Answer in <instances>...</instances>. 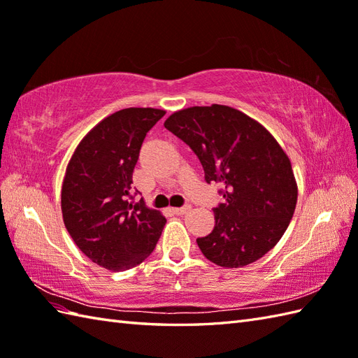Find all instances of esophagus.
<instances>
[{
	"mask_svg": "<svg viewBox=\"0 0 358 358\" xmlns=\"http://www.w3.org/2000/svg\"><path fill=\"white\" fill-rule=\"evenodd\" d=\"M192 210V207H190L189 204L187 206H182V207H176V209H172V212L176 215H185L187 212Z\"/></svg>",
	"mask_w": 358,
	"mask_h": 358,
	"instance_id": "obj_1",
	"label": "esophagus"
}]
</instances>
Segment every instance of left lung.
Returning <instances> with one entry per match:
<instances>
[{"label":"left lung","mask_w":358,"mask_h":358,"mask_svg":"<svg viewBox=\"0 0 358 358\" xmlns=\"http://www.w3.org/2000/svg\"><path fill=\"white\" fill-rule=\"evenodd\" d=\"M169 129L196 154L207 182L221 185L212 234L196 244L220 267H245L285 234L297 203L288 155L270 132L226 105L192 106L169 115Z\"/></svg>","instance_id":"1"}]
</instances>
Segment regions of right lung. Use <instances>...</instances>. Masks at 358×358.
Segmentation results:
<instances>
[{"mask_svg": "<svg viewBox=\"0 0 358 358\" xmlns=\"http://www.w3.org/2000/svg\"><path fill=\"white\" fill-rule=\"evenodd\" d=\"M166 111L124 108L82 138L66 166L61 209L66 230L94 264L124 271L154 252L166 218L134 203L132 172L146 132Z\"/></svg>", "mask_w": 358, "mask_h": 358, "instance_id": "obj_1", "label": "right lung"}]
</instances>
